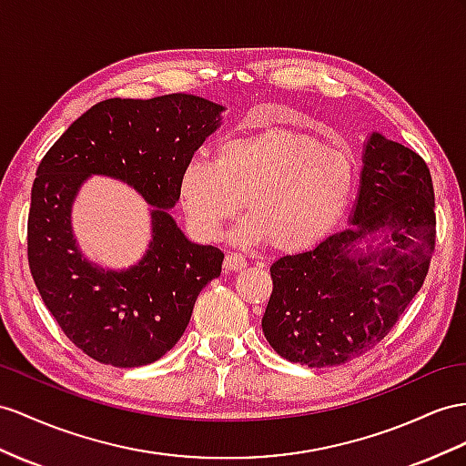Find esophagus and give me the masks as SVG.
Listing matches in <instances>:
<instances>
[{
  "label": "esophagus",
  "instance_id": "esophagus-1",
  "mask_svg": "<svg viewBox=\"0 0 466 466\" xmlns=\"http://www.w3.org/2000/svg\"><path fill=\"white\" fill-rule=\"evenodd\" d=\"M246 266H248V259L242 254H238V252L228 254V256H226V259H224V268L230 269V271L244 269Z\"/></svg>",
  "mask_w": 466,
  "mask_h": 466
}]
</instances>
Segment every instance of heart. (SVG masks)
I'll return each instance as SVG.
<instances>
[{
    "label": "heart",
    "instance_id": "1",
    "mask_svg": "<svg viewBox=\"0 0 466 466\" xmlns=\"http://www.w3.org/2000/svg\"><path fill=\"white\" fill-rule=\"evenodd\" d=\"M356 188L352 155L305 131L266 129L220 143L217 157L195 155L178 177L190 228L214 240L244 208L246 242L269 240L297 252L335 228Z\"/></svg>",
    "mask_w": 466,
    "mask_h": 466
}]
</instances>
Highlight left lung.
Returning <instances> with one entry per match:
<instances>
[{
  "label": "left lung",
  "mask_w": 466,
  "mask_h": 466,
  "mask_svg": "<svg viewBox=\"0 0 466 466\" xmlns=\"http://www.w3.org/2000/svg\"><path fill=\"white\" fill-rule=\"evenodd\" d=\"M350 222L354 228L269 268L273 291L261 329L285 360L311 368L354 360L388 335L421 289L437 236L421 155L372 134ZM376 231L378 248H355Z\"/></svg>",
  "instance_id": "left-lung-1"
}]
</instances>
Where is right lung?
Returning a JSON list of instances; mask_svg holds the SVG:
<instances>
[{"label": "right lung", "instance_id": "add662e5", "mask_svg": "<svg viewBox=\"0 0 466 466\" xmlns=\"http://www.w3.org/2000/svg\"><path fill=\"white\" fill-rule=\"evenodd\" d=\"M220 112L190 94L110 98L70 124L41 159L27 218L29 269L58 327L92 360L116 368L159 360L183 337L202 288L220 276V249L190 244L165 210ZM94 172L122 177L156 207L154 242L127 272L92 267L74 244L69 205Z\"/></svg>", "mask_w": 466, "mask_h": 466}]
</instances>
